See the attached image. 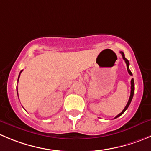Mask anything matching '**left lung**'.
Here are the masks:
<instances>
[{
	"label": "left lung",
	"instance_id": "8db88e82",
	"mask_svg": "<svg viewBox=\"0 0 151 151\" xmlns=\"http://www.w3.org/2000/svg\"><path fill=\"white\" fill-rule=\"evenodd\" d=\"M120 53H121V54H122V55L123 59L124 60V61H125L126 64H127V72H128V73L130 75V76H133V75H132L131 71H130V69H129V65H130V63H129V61L127 59V58H125V57H124V52H120ZM130 84H131V90H130V98H129L128 101H127V105L125 106V107H124V110H122V113H120L119 115H117V116H116V117H115V119H116V118L119 117L120 116H122V115L123 113H124V111H125V110H127V108H128L129 105H130V102H131L132 99H133V93H134V89H135V87H134V81H133V78H132V79H131V81H130Z\"/></svg>",
	"mask_w": 151,
	"mask_h": 151
}]
</instances>
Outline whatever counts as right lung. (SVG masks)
Returning <instances> with one entry per match:
<instances>
[{
    "mask_svg": "<svg viewBox=\"0 0 151 151\" xmlns=\"http://www.w3.org/2000/svg\"><path fill=\"white\" fill-rule=\"evenodd\" d=\"M23 70H21V72H20V74H19V76H18V79H19V77H20V75H21V72H22Z\"/></svg>",
    "mask_w": 151,
    "mask_h": 151,
    "instance_id": "right-lung-1",
    "label": "right lung"
}]
</instances>
